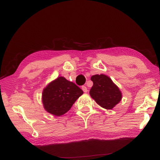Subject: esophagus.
I'll return each instance as SVG.
<instances>
[{
	"label": "esophagus",
	"instance_id": "esophagus-1",
	"mask_svg": "<svg viewBox=\"0 0 160 160\" xmlns=\"http://www.w3.org/2000/svg\"><path fill=\"white\" fill-rule=\"evenodd\" d=\"M82 91H83L84 92H87V91H88V89H87V87H85V86H82Z\"/></svg>",
	"mask_w": 160,
	"mask_h": 160
}]
</instances>
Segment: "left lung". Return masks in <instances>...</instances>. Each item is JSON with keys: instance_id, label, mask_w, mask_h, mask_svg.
Wrapping results in <instances>:
<instances>
[{"instance_id": "obj_1", "label": "left lung", "mask_w": 160, "mask_h": 160, "mask_svg": "<svg viewBox=\"0 0 160 160\" xmlns=\"http://www.w3.org/2000/svg\"><path fill=\"white\" fill-rule=\"evenodd\" d=\"M91 80L93 85L89 93L100 106L111 110L121 102L122 92L110 77L104 74H96L91 76Z\"/></svg>"}]
</instances>
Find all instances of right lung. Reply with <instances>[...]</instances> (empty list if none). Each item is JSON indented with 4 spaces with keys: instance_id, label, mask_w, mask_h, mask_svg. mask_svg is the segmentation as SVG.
Listing matches in <instances>:
<instances>
[{
    "instance_id": "1",
    "label": "right lung",
    "mask_w": 160,
    "mask_h": 160,
    "mask_svg": "<svg viewBox=\"0 0 160 160\" xmlns=\"http://www.w3.org/2000/svg\"><path fill=\"white\" fill-rule=\"evenodd\" d=\"M82 94V90L72 82L64 77H58L43 88V108L48 113L60 117L68 112Z\"/></svg>"
}]
</instances>
